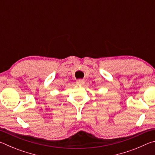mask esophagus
Returning a JSON list of instances; mask_svg holds the SVG:
<instances>
[{
  "label": "esophagus",
  "mask_w": 155,
  "mask_h": 155,
  "mask_svg": "<svg viewBox=\"0 0 155 155\" xmlns=\"http://www.w3.org/2000/svg\"><path fill=\"white\" fill-rule=\"evenodd\" d=\"M84 83H85V81H84L82 79L77 80V82H76V83H77V85H83V84H84Z\"/></svg>",
  "instance_id": "1"
}]
</instances>
